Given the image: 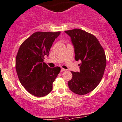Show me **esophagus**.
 Here are the masks:
<instances>
[{"mask_svg":"<svg viewBox=\"0 0 122 122\" xmlns=\"http://www.w3.org/2000/svg\"><path fill=\"white\" fill-rule=\"evenodd\" d=\"M66 69H63V68H61V71L62 72V71H66Z\"/></svg>","mask_w":122,"mask_h":122,"instance_id":"esophagus-1","label":"esophagus"}]
</instances>
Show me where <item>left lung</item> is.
I'll return each mask as SVG.
<instances>
[{"instance_id":"left-lung-1","label":"left lung","mask_w":122,"mask_h":122,"mask_svg":"<svg viewBox=\"0 0 122 122\" xmlns=\"http://www.w3.org/2000/svg\"><path fill=\"white\" fill-rule=\"evenodd\" d=\"M74 46L75 59L81 60L79 72L71 71L68 86L72 92L83 95L92 91L102 78L106 65L105 51L96 37L79 29L65 31Z\"/></svg>"}]
</instances>
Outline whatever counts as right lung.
I'll list each match as a JSON object with an SVG mask.
<instances>
[{"label":"right lung","mask_w":122,"mask_h":122,"mask_svg":"<svg viewBox=\"0 0 122 122\" xmlns=\"http://www.w3.org/2000/svg\"><path fill=\"white\" fill-rule=\"evenodd\" d=\"M61 32L38 31L20 46L16 58V69L21 84L29 93L43 97L51 92L52 84L61 70L44 62L53 41Z\"/></svg>","instance_id":"right-lung-1"}]
</instances>
